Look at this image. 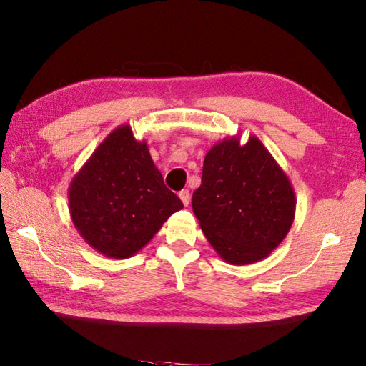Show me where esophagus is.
<instances>
[{
	"instance_id": "esophagus-1",
	"label": "esophagus",
	"mask_w": 366,
	"mask_h": 366,
	"mask_svg": "<svg viewBox=\"0 0 366 366\" xmlns=\"http://www.w3.org/2000/svg\"><path fill=\"white\" fill-rule=\"evenodd\" d=\"M178 197H180V200L183 202L184 207H188L189 202H191V194L188 189H183L180 194H178Z\"/></svg>"
}]
</instances>
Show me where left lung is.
Segmentation results:
<instances>
[{"mask_svg":"<svg viewBox=\"0 0 366 366\" xmlns=\"http://www.w3.org/2000/svg\"><path fill=\"white\" fill-rule=\"evenodd\" d=\"M295 191L257 137H227L204 157L192 211L204 237L228 264L262 261L295 219Z\"/></svg>","mask_w":366,"mask_h":366,"instance_id":"obj_1","label":"left lung"}]
</instances>
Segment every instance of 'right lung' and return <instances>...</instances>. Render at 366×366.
Wrapping results in <instances>:
<instances>
[{
	"mask_svg": "<svg viewBox=\"0 0 366 366\" xmlns=\"http://www.w3.org/2000/svg\"><path fill=\"white\" fill-rule=\"evenodd\" d=\"M68 203L79 234L113 259L137 254L183 208L129 124L110 132L73 177Z\"/></svg>",
	"mask_w": 366,
	"mask_h": 366,
	"instance_id": "1",
	"label": "right lung"
}]
</instances>
